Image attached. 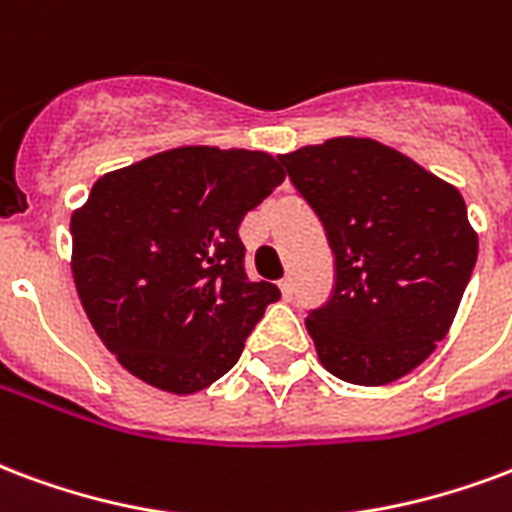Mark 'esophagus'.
Instances as JSON below:
<instances>
[{
	"instance_id": "1",
	"label": "esophagus",
	"mask_w": 512,
	"mask_h": 512,
	"mask_svg": "<svg viewBox=\"0 0 512 512\" xmlns=\"http://www.w3.org/2000/svg\"><path fill=\"white\" fill-rule=\"evenodd\" d=\"M279 287H282V295H285V298H293V276H285V279L279 282Z\"/></svg>"
}]
</instances>
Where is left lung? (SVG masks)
<instances>
[{"label": "left lung", "mask_w": 512, "mask_h": 512, "mask_svg": "<svg viewBox=\"0 0 512 512\" xmlns=\"http://www.w3.org/2000/svg\"><path fill=\"white\" fill-rule=\"evenodd\" d=\"M279 162L333 252L331 295L306 309L320 363L352 385L399 380L448 333L478 260L464 198L369 138L325 140Z\"/></svg>", "instance_id": "left-lung-1"}]
</instances>
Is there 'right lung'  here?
Wrapping results in <instances>:
<instances>
[{"mask_svg": "<svg viewBox=\"0 0 512 512\" xmlns=\"http://www.w3.org/2000/svg\"><path fill=\"white\" fill-rule=\"evenodd\" d=\"M285 170L266 151L187 146L102 176L70 219L73 276L102 344L170 393L241 358L279 287L246 276L238 225Z\"/></svg>", "mask_w": 512, "mask_h": 512, "instance_id": "1", "label": "right lung"}]
</instances>
